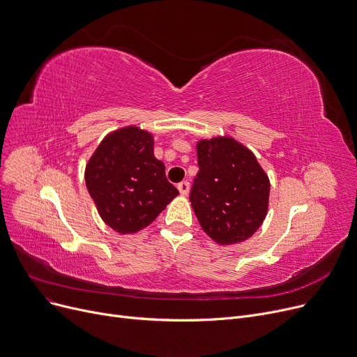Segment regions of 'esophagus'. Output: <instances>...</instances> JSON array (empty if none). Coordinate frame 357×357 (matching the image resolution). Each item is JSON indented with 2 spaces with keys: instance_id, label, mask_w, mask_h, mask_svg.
<instances>
[{
  "instance_id": "esophagus-1",
  "label": "esophagus",
  "mask_w": 357,
  "mask_h": 357,
  "mask_svg": "<svg viewBox=\"0 0 357 357\" xmlns=\"http://www.w3.org/2000/svg\"><path fill=\"white\" fill-rule=\"evenodd\" d=\"M178 190L181 192V195H188V192H190V182L183 181V182L178 183Z\"/></svg>"
}]
</instances>
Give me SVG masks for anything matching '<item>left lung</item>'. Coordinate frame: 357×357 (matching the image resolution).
<instances>
[{
    "label": "left lung",
    "instance_id": "obj_1",
    "mask_svg": "<svg viewBox=\"0 0 357 357\" xmlns=\"http://www.w3.org/2000/svg\"><path fill=\"white\" fill-rule=\"evenodd\" d=\"M197 158L190 201L202 230L218 245L250 238L268 214L271 191L256 156L226 136L199 140Z\"/></svg>",
    "mask_w": 357,
    "mask_h": 357
}]
</instances>
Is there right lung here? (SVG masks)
<instances>
[{
	"label": "right lung",
	"mask_w": 357,
	"mask_h": 357,
	"mask_svg": "<svg viewBox=\"0 0 357 357\" xmlns=\"http://www.w3.org/2000/svg\"><path fill=\"white\" fill-rule=\"evenodd\" d=\"M153 136L136 126L111 131L85 167V183L100 217L114 231L147 227L179 192L153 155Z\"/></svg>",
	"instance_id": "obj_1"
}]
</instances>
